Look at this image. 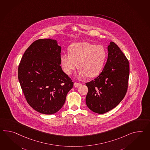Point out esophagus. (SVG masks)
I'll list each match as a JSON object with an SVG mask.
<instances>
[{
  "label": "esophagus",
  "mask_w": 150,
  "mask_h": 150,
  "mask_svg": "<svg viewBox=\"0 0 150 150\" xmlns=\"http://www.w3.org/2000/svg\"><path fill=\"white\" fill-rule=\"evenodd\" d=\"M81 83H77V82H74V87H79V86H81Z\"/></svg>",
  "instance_id": "esophagus-1"
}]
</instances>
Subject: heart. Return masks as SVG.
<instances>
[{
	"label": "heart",
	"mask_w": 150,
	"mask_h": 150,
	"mask_svg": "<svg viewBox=\"0 0 150 150\" xmlns=\"http://www.w3.org/2000/svg\"><path fill=\"white\" fill-rule=\"evenodd\" d=\"M69 52L60 57L62 69L68 75L76 68L78 63L80 77L96 76L102 71L107 59V51L103 46L87 42L74 43Z\"/></svg>",
	"instance_id": "obj_1"
}]
</instances>
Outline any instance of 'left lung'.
I'll return each instance as SVG.
<instances>
[{
	"mask_svg": "<svg viewBox=\"0 0 150 150\" xmlns=\"http://www.w3.org/2000/svg\"><path fill=\"white\" fill-rule=\"evenodd\" d=\"M108 57L102 73L86 83V104L94 112L103 114L118 105L127 93L130 68L127 57L112 41L108 47Z\"/></svg>",
	"mask_w": 150,
	"mask_h": 150,
	"instance_id": "left-lung-1",
	"label": "left lung"
}]
</instances>
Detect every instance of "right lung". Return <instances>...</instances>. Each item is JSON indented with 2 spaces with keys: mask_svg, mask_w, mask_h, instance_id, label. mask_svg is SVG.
I'll use <instances>...</instances> for the list:
<instances>
[{
  "mask_svg": "<svg viewBox=\"0 0 150 150\" xmlns=\"http://www.w3.org/2000/svg\"><path fill=\"white\" fill-rule=\"evenodd\" d=\"M61 50L56 40L38 39L25 52L19 64L18 79L25 97L40 113H56L73 87L60 66Z\"/></svg>",
  "mask_w": 150,
  "mask_h": 150,
  "instance_id": "1",
  "label": "right lung"
}]
</instances>
